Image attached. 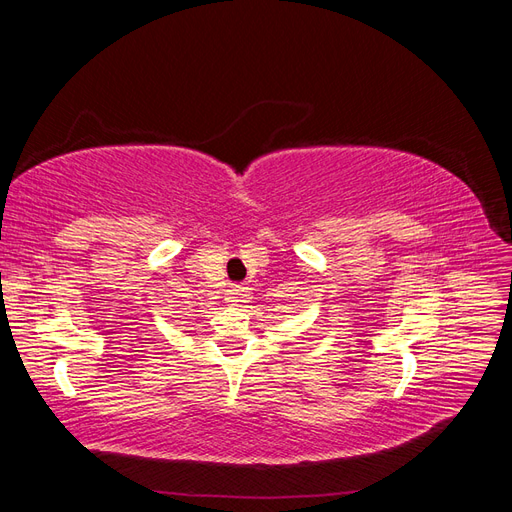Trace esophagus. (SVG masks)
<instances>
[{
  "instance_id": "esophagus-1",
  "label": "esophagus",
  "mask_w": 512,
  "mask_h": 512,
  "mask_svg": "<svg viewBox=\"0 0 512 512\" xmlns=\"http://www.w3.org/2000/svg\"><path fill=\"white\" fill-rule=\"evenodd\" d=\"M243 301H247V288L245 286H235V288H232L230 290V297H228V303L239 305Z\"/></svg>"
}]
</instances>
